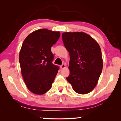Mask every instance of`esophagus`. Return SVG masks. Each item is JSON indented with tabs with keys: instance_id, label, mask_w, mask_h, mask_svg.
Listing matches in <instances>:
<instances>
[{
	"instance_id": "esophagus-1",
	"label": "esophagus",
	"mask_w": 121,
	"mask_h": 121,
	"mask_svg": "<svg viewBox=\"0 0 121 121\" xmlns=\"http://www.w3.org/2000/svg\"><path fill=\"white\" fill-rule=\"evenodd\" d=\"M65 64H62V65H61L60 66V68H61V69H63V68H65Z\"/></svg>"
}]
</instances>
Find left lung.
Wrapping results in <instances>:
<instances>
[{"mask_svg": "<svg viewBox=\"0 0 121 121\" xmlns=\"http://www.w3.org/2000/svg\"><path fill=\"white\" fill-rule=\"evenodd\" d=\"M62 37L70 56V74L67 80L76 93H89L97 85L103 67L99 45L83 32H65Z\"/></svg>", "mask_w": 121, "mask_h": 121, "instance_id": "8db88e82", "label": "left lung"}]
</instances>
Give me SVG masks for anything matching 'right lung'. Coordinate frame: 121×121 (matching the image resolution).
Here are the masks:
<instances>
[{"label": "right lung", "mask_w": 121, "mask_h": 121, "mask_svg": "<svg viewBox=\"0 0 121 121\" xmlns=\"http://www.w3.org/2000/svg\"><path fill=\"white\" fill-rule=\"evenodd\" d=\"M60 36L59 31L41 29L23 41L19 53L21 71L26 87L34 94L43 95L52 87L59 68L52 62L51 48Z\"/></svg>", "instance_id": "obj_1"}]
</instances>
